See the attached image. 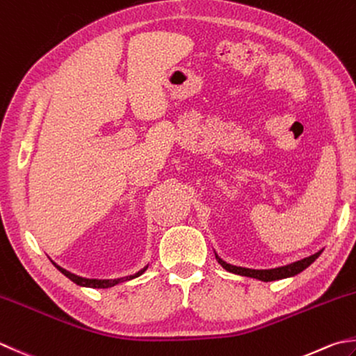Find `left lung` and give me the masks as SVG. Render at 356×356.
Wrapping results in <instances>:
<instances>
[{"label": "left lung", "instance_id": "obj_1", "mask_svg": "<svg viewBox=\"0 0 356 356\" xmlns=\"http://www.w3.org/2000/svg\"><path fill=\"white\" fill-rule=\"evenodd\" d=\"M319 251L316 254H313L310 257H305L302 260L294 261V264L285 265V266H279V268H273V270H251V268H241V266H234L226 264L225 260H221L217 254L216 259L218 260V264L225 268L226 271L234 273V274H240V276H246V277H254L259 280H264V282H271V280H279V279H285V277H291L296 276L300 271H304L305 268L310 266L314 260H316L321 256Z\"/></svg>", "mask_w": 356, "mask_h": 356}]
</instances>
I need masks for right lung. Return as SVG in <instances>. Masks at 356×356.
<instances>
[{
  "label": "right lung",
  "mask_w": 356,
  "mask_h": 356,
  "mask_svg": "<svg viewBox=\"0 0 356 356\" xmlns=\"http://www.w3.org/2000/svg\"><path fill=\"white\" fill-rule=\"evenodd\" d=\"M52 264H54V261H52ZM54 265H56V268L60 273L65 274V276L68 279H71L74 284H77L80 286H88V288H110V286H115L116 284L125 282V280H130V279H135V277L140 276V274H143L147 270V266H144L143 270L138 271L136 274H131V276H127V277H119V279H86V277H80V276H76V274L66 271L65 268L58 266L57 264H54Z\"/></svg>",
  "instance_id": "1"
}]
</instances>
